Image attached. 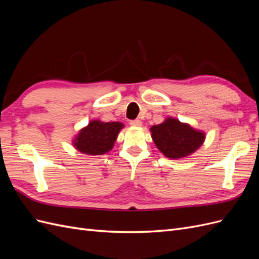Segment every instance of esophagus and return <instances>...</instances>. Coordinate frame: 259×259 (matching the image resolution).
Returning a JSON list of instances; mask_svg holds the SVG:
<instances>
[{
	"instance_id": "1",
	"label": "esophagus",
	"mask_w": 259,
	"mask_h": 259,
	"mask_svg": "<svg viewBox=\"0 0 259 259\" xmlns=\"http://www.w3.org/2000/svg\"><path fill=\"white\" fill-rule=\"evenodd\" d=\"M130 124L132 125V126H142V121L140 120H132L131 122H130Z\"/></svg>"
}]
</instances>
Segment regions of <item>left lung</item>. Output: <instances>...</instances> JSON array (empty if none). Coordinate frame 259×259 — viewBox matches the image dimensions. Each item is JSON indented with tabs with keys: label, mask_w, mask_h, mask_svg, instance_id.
<instances>
[{
	"label": "left lung",
	"mask_w": 259,
	"mask_h": 259,
	"mask_svg": "<svg viewBox=\"0 0 259 259\" xmlns=\"http://www.w3.org/2000/svg\"><path fill=\"white\" fill-rule=\"evenodd\" d=\"M152 138L159 150L170 159H180L191 154L204 142V134L180 123L176 119H167L151 127Z\"/></svg>",
	"instance_id": "left-lung-1"
}]
</instances>
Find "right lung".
<instances>
[{
    "label": "right lung",
    "mask_w": 259,
    "mask_h": 259,
    "mask_svg": "<svg viewBox=\"0 0 259 259\" xmlns=\"http://www.w3.org/2000/svg\"><path fill=\"white\" fill-rule=\"evenodd\" d=\"M122 127L123 124L119 122L92 121L77 135L74 146L86 154H103L111 150Z\"/></svg>",
    "instance_id": "add662e5"
}]
</instances>
